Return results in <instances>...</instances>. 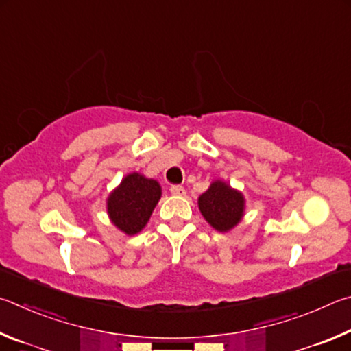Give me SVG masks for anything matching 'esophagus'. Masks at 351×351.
Masks as SVG:
<instances>
[{"label":"esophagus","mask_w":351,"mask_h":351,"mask_svg":"<svg viewBox=\"0 0 351 351\" xmlns=\"http://www.w3.org/2000/svg\"><path fill=\"white\" fill-rule=\"evenodd\" d=\"M169 191H171V194H174V195H185L186 194L185 188L180 186V185H172Z\"/></svg>","instance_id":"obj_1"}]
</instances>
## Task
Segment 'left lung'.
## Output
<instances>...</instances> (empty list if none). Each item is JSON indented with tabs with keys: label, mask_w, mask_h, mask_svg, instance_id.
Returning a JSON list of instances; mask_svg holds the SVG:
<instances>
[{
	"label": "left lung",
	"mask_w": 351,
	"mask_h": 351,
	"mask_svg": "<svg viewBox=\"0 0 351 351\" xmlns=\"http://www.w3.org/2000/svg\"><path fill=\"white\" fill-rule=\"evenodd\" d=\"M199 210L214 230L226 232L234 228L243 217V194L232 189L228 183L216 180L199 197Z\"/></svg>",
	"instance_id": "8db88e82"
}]
</instances>
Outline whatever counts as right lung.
Instances as JSON below:
<instances>
[{
  "mask_svg": "<svg viewBox=\"0 0 351 351\" xmlns=\"http://www.w3.org/2000/svg\"><path fill=\"white\" fill-rule=\"evenodd\" d=\"M160 197L162 186L157 180L131 172L109 194L108 216L121 232L134 236L145 228Z\"/></svg>",
  "mask_w": 351,
  "mask_h": 351,
  "instance_id": "obj_1",
  "label": "right lung"
}]
</instances>
